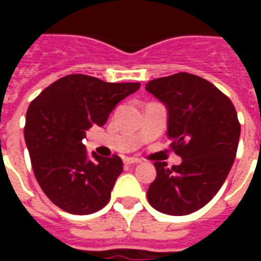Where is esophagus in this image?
<instances>
[{
  "label": "esophagus",
  "instance_id": "obj_1",
  "mask_svg": "<svg viewBox=\"0 0 261 261\" xmlns=\"http://www.w3.org/2000/svg\"><path fill=\"white\" fill-rule=\"evenodd\" d=\"M141 161L138 158H134V156H127V158H124V164L127 165H137L140 164Z\"/></svg>",
  "mask_w": 261,
  "mask_h": 261
}]
</instances>
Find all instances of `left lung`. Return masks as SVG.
I'll use <instances>...</instances> for the list:
<instances>
[{
    "instance_id": "1",
    "label": "left lung",
    "mask_w": 261,
    "mask_h": 261,
    "mask_svg": "<svg viewBox=\"0 0 261 261\" xmlns=\"http://www.w3.org/2000/svg\"><path fill=\"white\" fill-rule=\"evenodd\" d=\"M168 109L170 147L181 164L155 162L156 177L147 197L159 213L187 215L213 200L235 161L241 124L235 106L217 86L179 72L145 85Z\"/></svg>"
}]
</instances>
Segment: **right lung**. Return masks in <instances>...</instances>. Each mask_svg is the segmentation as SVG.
Masks as SVG:
<instances>
[{"label":"right lung","mask_w":261,"mask_h":261,"mask_svg":"<svg viewBox=\"0 0 261 261\" xmlns=\"http://www.w3.org/2000/svg\"><path fill=\"white\" fill-rule=\"evenodd\" d=\"M140 82L113 84L71 74L47 86L26 112L25 142L37 183L57 207L75 215L99 211L110 200L116 179L123 172L117 155L88 158L86 130L102 127L124 97L140 89Z\"/></svg>","instance_id":"add662e5"}]
</instances>
